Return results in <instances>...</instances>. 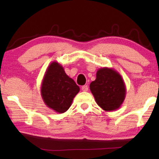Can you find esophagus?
Masks as SVG:
<instances>
[{
	"mask_svg": "<svg viewBox=\"0 0 159 159\" xmlns=\"http://www.w3.org/2000/svg\"><path fill=\"white\" fill-rule=\"evenodd\" d=\"M82 90L83 91V92H87V91L88 90V85H83L82 86Z\"/></svg>",
	"mask_w": 159,
	"mask_h": 159,
	"instance_id": "1",
	"label": "esophagus"
}]
</instances>
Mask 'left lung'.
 I'll list each match as a JSON object with an SVG mask.
<instances>
[{
	"instance_id": "left-lung-1",
	"label": "left lung",
	"mask_w": 159,
	"mask_h": 159,
	"mask_svg": "<svg viewBox=\"0 0 159 159\" xmlns=\"http://www.w3.org/2000/svg\"><path fill=\"white\" fill-rule=\"evenodd\" d=\"M90 89L98 106L106 111L119 109L125 98L126 87L122 76L109 67L98 70Z\"/></svg>"
}]
</instances>
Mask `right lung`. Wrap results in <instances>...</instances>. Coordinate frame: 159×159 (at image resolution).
<instances>
[{"label": "right lung", "instance_id": "obj_1", "mask_svg": "<svg viewBox=\"0 0 159 159\" xmlns=\"http://www.w3.org/2000/svg\"><path fill=\"white\" fill-rule=\"evenodd\" d=\"M80 88L66 75L63 66L54 61L48 66L41 86V95L48 107L62 114L71 107Z\"/></svg>", "mask_w": 159, "mask_h": 159}]
</instances>
